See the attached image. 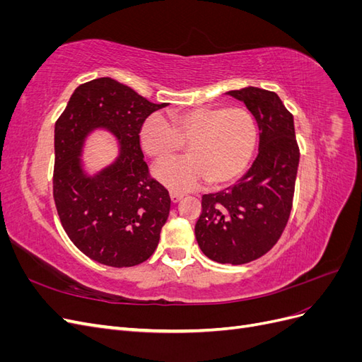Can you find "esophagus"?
I'll use <instances>...</instances> for the list:
<instances>
[{"mask_svg": "<svg viewBox=\"0 0 362 362\" xmlns=\"http://www.w3.org/2000/svg\"><path fill=\"white\" fill-rule=\"evenodd\" d=\"M182 198H184V194H182V193H178V192H170V199H172V202H180Z\"/></svg>", "mask_w": 362, "mask_h": 362, "instance_id": "1", "label": "esophagus"}]
</instances>
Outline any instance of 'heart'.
<instances>
[{
	"mask_svg": "<svg viewBox=\"0 0 362 362\" xmlns=\"http://www.w3.org/2000/svg\"><path fill=\"white\" fill-rule=\"evenodd\" d=\"M169 122L160 115L149 116L140 128V144L157 161L167 160L188 145L189 158L160 163L156 178L178 192L192 190L208 180L226 185L242 175L254 157L258 128L243 107L198 105L172 110Z\"/></svg>",
	"mask_w": 362,
	"mask_h": 362,
	"instance_id": "heart-1",
	"label": "heart"
}]
</instances>
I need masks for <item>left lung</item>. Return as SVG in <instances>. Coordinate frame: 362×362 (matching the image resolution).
Returning <instances> with one entry per match:
<instances>
[{
    "mask_svg": "<svg viewBox=\"0 0 362 362\" xmlns=\"http://www.w3.org/2000/svg\"><path fill=\"white\" fill-rule=\"evenodd\" d=\"M226 95L254 115L258 156L231 187L202 196L194 234L208 258L237 266L267 254L279 240L293 206L300 154L293 115L275 92L249 86Z\"/></svg>",
    "mask_w": 362,
    "mask_h": 362,
    "instance_id": "left-lung-1",
    "label": "left lung"
}]
</instances>
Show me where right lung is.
<instances>
[{"mask_svg": "<svg viewBox=\"0 0 362 362\" xmlns=\"http://www.w3.org/2000/svg\"><path fill=\"white\" fill-rule=\"evenodd\" d=\"M166 104L149 103L108 76L76 87L54 129L52 193L60 222L72 243L93 261L131 267L158 245L170 196L149 177L140 148L145 119ZM95 129L118 140L119 156L95 175L82 169V148Z\"/></svg>", "mask_w": 362, "mask_h": 362, "instance_id": "right-lung-1", "label": "right lung"}]
</instances>
